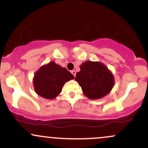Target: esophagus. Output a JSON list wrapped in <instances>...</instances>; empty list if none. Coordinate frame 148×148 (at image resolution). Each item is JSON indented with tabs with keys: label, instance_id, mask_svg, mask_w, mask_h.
Here are the masks:
<instances>
[{
	"label": "esophagus",
	"instance_id": "obj_1",
	"mask_svg": "<svg viewBox=\"0 0 148 148\" xmlns=\"http://www.w3.org/2000/svg\"><path fill=\"white\" fill-rule=\"evenodd\" d=\"M71 73H72V74H73V76H74V77H75V76H76V72H75V71L72 70V72H71Z\"/></svg>",
	"mask_w": 148,
	"mask_h": 148
}]
</instances>
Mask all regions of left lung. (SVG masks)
<instances>
[{
    "mask_svg": "<svg viewBox=\"0 0 148 148\" xmlns=\"http://www.w3.org/2000/svg\"><path fill=\"white\" fill-rule=\"evenodd\" d=\"M80 72L76 73L75 79L88 98L101 99L113 89L114 76L102 62L88 60L80 65Z\"/></svg>",
    "mask_w": 148,
    "mask_h": 148,
    "instance_id": "obj_1",
    "label": "left lung"
}]
</instances>
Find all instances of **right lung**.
<instances>
[{"instance_id": "obj_1", "label": "right lung", "mask_w": 148, "mask_h": 148, "mask_svg": "<svg viewBox=\"0 0 148 148\" xmlns=\"http://www.w3.org/2000/svg\"><path fill=\"white\" fill-rule=\"evenodd\" d=\"M74 79L67 69L51 61L35 72L33 80L34 90L39 96L53 99L61 92L64 84Z\"/></svg>"}]
</instances>
